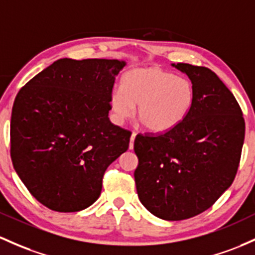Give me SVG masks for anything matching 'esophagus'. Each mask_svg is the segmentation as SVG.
<instances>
[{
  "mask_svg": "<svg viewBox=\"0 0 255 255\" xmlns=\"http://www.w3.org/2000/svg\"><path fill=\"white\" fill-rule=\"evenodd\" d=\"M135 136H136V133L133 132L132 135H130V142H129V149L130 150H133V147H134V139H135Z\"/></svg>",
  "mask_w": 255,
  "mask_h": 255,
  "instance_id": "obj_1",
  "label": "esophagus"
}]
</instances>
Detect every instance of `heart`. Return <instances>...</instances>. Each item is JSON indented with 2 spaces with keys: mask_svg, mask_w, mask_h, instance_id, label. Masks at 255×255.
I'll use <instances>...</instances> for the list:
<instances>
[{
  "mask_svg": "<svg viewBox=\"0 0 255 255\" xmlns=\"http://www.w3.org/2000/svg\"><path fill=\"white\" fill-rule=\"evenodd\" d=\"M195 91L185 77L159 66H142L123 75L121 88L111 92L110 104L119 122L138 119L147 130L164 133L183 122L194 104Z\"/></svg>",
  "mask_w": 255,
  "mask_h": 255,
  "instance_id": "obj_1",
  "label": "heart"
}]
</instances>
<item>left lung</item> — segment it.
<instances>
[{"label": "left lung", "instance_id": "obj_1", "mask_svg": "<svg viewBox=\"0 0 255 255\" xmlns=\"http://www.w3.org/2000/svg\"><path fill=\"white\" fill-rule=\"evenodd\" d=\"M195 91L180 125L164 133L135 136L134 170L142 206L164 220L207 211L236 177L245 141V119L236 98L215 72L179 63Z\"/></svg>", "mask_w": 255, "mask_h": 255}]
</instances>
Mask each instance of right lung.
<instances>
[{
	"label": "right lung",
	"instance_id": "add662e5",
	"mask_svg": "<svg viewBox=\"0 0 255 255\" xmlns=\"http://www.w3.org/2000/svg\"><path fill=\"white\" fill-rule=\"evenodd\" d=\"M116 59H59L16 94L10 158L38 202L78 212L98 200L106 168L126 152L132 132L109 120Z\"/></svg>",
	"mask_w": 255,
	"mask_h": 255
}]
</instances>
